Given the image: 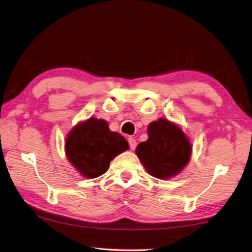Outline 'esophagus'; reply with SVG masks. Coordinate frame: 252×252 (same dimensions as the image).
Segmentation results:
<instances>
[{"instance_id":"34e87169","label":"esophagus","mask_w":252,"mask_h":252,"mask_svg":"<svg viewBox=\"0 0 252 252\" xmlns=\"http://www.w3.org/2000/svg\"><path fill=\"white\" fill-rule=\"evenodd\" d=\"M127 141H129L130 149H131V150H135V148H136V141H135V139L129 138V139H127Z\"/></svg>"}]
</instances>
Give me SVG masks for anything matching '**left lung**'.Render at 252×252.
Listing matches in <instances>:
<instances>
[{
	"label": "left lung",
	"instance_id": "8db88e82",
	"mask_svg": "<svg viewBox=\"0 0 252 252\" xmlns=\"http://www.w3.org/2000/svg\"><path fill=\"white\" fill-rule=\"evenodd\" d=\"M148 136L136 146L135 153L150 175L170 180L184 170L193 145L180 126L159 118L149 125Z\"/></svg>",
	"mask_w": 252,
	"mask_h": 252
}]
</instances>
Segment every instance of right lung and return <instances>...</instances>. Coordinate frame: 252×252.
<instances>
[{
  "instance_id": "obj_1",
  "label": "right lung",
  "mask_w": 252,
  "mask_h": 252,
  "mask_svg": "<svg viewBox=\"0 0 252 252\" xmlns=\"http://www.w3.org/2000/svg\"><path fill=\"white\" fill-rule=\"evenodd\" d=\"M129 150V143L118 132H112L103 119L91 117L68 132L66 158L85 178H95L108 171L112 159Z\"/></svg>"
}]
</instances>
